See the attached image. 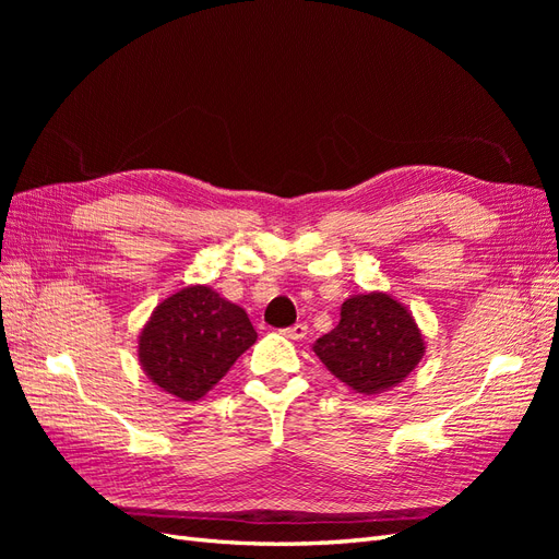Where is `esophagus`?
<instances>
[{"instance_id": "obj_1", "label": "esophagus", "mask_w": 559, "mask_h": 559, "mask_svg": "<svg viewBox=\"0 0 559 559\" xmlns=\"http://www.w3.org/2000/svg\"><path fill=\"white\" fill-rule=\"evenodd\" d=\"M284 335L292 337V341H300V337L308 335V324H294L289 329H284Z\"/></svg>"}]
</instances>
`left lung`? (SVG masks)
<instances>
[{
	"instance_id": "1",
	"label": "left lung",
	"mask_w": 559,
	"mask_h": 559,
	"mask_svg": "<svg viewBox=\"0 0 559 559\" xmlns=\"http://www.w3.org/2000/svg\"><path fill=\"white\" fill-rule=\"evenodd\" d=\"M312 349L337 380L357 394L373 396L408 378L427 345L403 302L370 292L349 296L337 326L321 335Z\"/></svg>"
}]
</instances>
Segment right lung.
<instances>
[{
    "label": "right lung",
    "mask_w": 559,
    "mask_h": 559,
    "mask_svg": "<svg viewBox=\"0 0 559 559\" xmlns=\"http://www.w3.org/2000/svg\"><path fill=\"white\" fill-rule=\"evenodd\" d=\"M253 343L247 312L207 284H191L160 300L138 337L146 378L181 401H198Z\"/></svg>",
    "instance_id": "add662e5"
}]
</instances>
